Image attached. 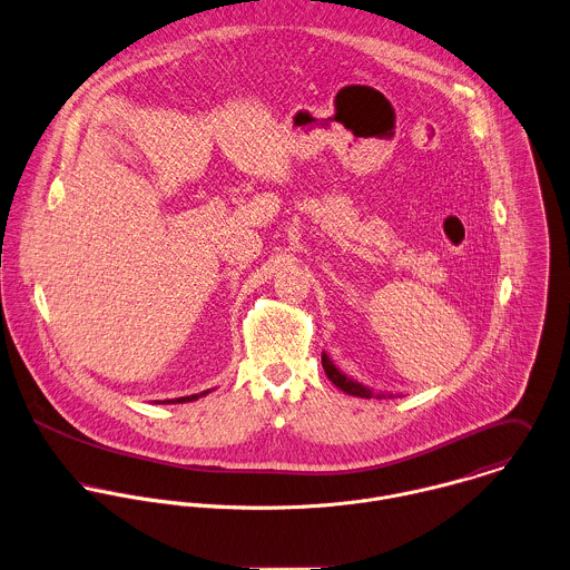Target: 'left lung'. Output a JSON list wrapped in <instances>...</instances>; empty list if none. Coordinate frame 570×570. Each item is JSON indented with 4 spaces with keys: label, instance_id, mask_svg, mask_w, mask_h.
<instances>
[{
    "label": "left lung",
    "instance_id": "8db88e82",
    "mask_svg": "<svg viewBox=\"0 0 570 570\" xmlns=\"http://www.w3.org/2000/svg\"><path fill=\"white\" fill-rule=\"evenodd\" d=\"M322 366H324L328 380H331L340 391H344V393H348V395H353V397H366V400H371V397H377V400H382V397H395L393 393H382V391L375 393L373 389H368V386H364V384L351 380L348 375H344V373L333 364V360H331L326 353H322Z\"/></svg>",
    "mask_w": 570,
    "mask_h": 570
}]
</instances>
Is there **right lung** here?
<instances>
[{"label":"right lung","mask_w":570,"mask_h":570,"mask_svg":"<svg viewBox=\"0 0 570 570\" xmlns=\"http://www.w3.org/2000/svg\"><path fill=\"white\" fill-rule=\"evenodd\" d=\"M210 391H204V393H197V395H186V397H175V400H164V402H155V404H186V402H195L204 395H208Z\"/></svg>","instance_id":"add662e5"}]
</instances>
